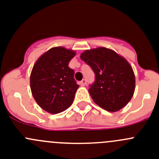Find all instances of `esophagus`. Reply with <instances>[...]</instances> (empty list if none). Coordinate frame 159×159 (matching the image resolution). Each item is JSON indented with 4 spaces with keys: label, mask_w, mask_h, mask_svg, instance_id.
<instances>
[{
    "label": "esophagus",
    "mask_w": 159,
    "mask_h": 159,
    "mask_svg": "<svg viewBox=\"0 0 159 159\" xmlns=\"http://www.w3.org/2000/svg\"><path fill=\"white\" fill-rule=\"evenodd\" d=\"M80 85H81V86H85V85H86V80L83 79L82 81H81V82H80Z\"/></svg>",
    "instance_id": "34e87169"
}]
</instances>
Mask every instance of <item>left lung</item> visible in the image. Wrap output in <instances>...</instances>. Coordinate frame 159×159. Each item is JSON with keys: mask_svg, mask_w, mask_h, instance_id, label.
Listing matches in <instances>:
<instances>
[{"mask_svg": "<svg viewBox=\"0 0 159 159\" xmlns=\"http://www.w3.org/2000/svg\"><path fill=\"white\" fill-rule=\"evenodd\" d=\"M80 57L96 75L89 89L94 102L111 112L125 107L135 89V74L129 62L112 50L101 47L86 50Z\"/></svg>", "mask_w": 159, "mask_h": 159, "instance_id": "obj_1", "label": "left lung"}]
</instances>
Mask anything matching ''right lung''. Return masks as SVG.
<instances>
[{
	"label": "right lung",
	"mask_w": 159,
	"mask_h": 159,
	"mask_svg": "<svg viewBox=\"0 0 159 159\" xmlns=\"http://www.w3.org/2000/svg\"><path fill=\"white\" fill-rule=\"evenodd\" d=\"M76 55L62 47L51 48L37 59L30 76L34 99L41 108L51 114L65 111L74 102L79 85L74 70L68 66Z\"/></svg>",
	"instance_id": "1"
}]
</instances>
